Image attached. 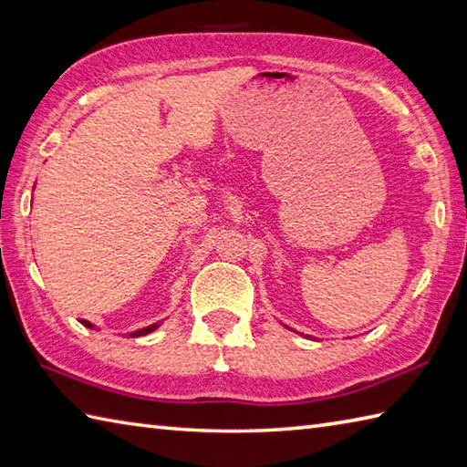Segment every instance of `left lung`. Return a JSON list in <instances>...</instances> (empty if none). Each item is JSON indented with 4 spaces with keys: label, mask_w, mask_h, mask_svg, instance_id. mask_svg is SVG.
Returning a JSON list of instances; mask_svg holds the SVG:
<instances>
[{
    "label": "left lung",
    "mask_w": 467,
    "mask_h": 467,
    "mask_svg": "<svg viewBox=\"0 0 467 467\" xmlns=\"http://www.w3.org/2000/svg\"><path fill=\"white\" fill-rule=\"evenodd\" d=\"M282 327H286V325H282ZM286 328H290V327H286ZM290 330H292V328H290ZM302 337H306V338H312L310 335H302Z\"/></svg>",
    "instance_id": "obj_1"
}]
</instances>
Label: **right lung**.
I'll return each instance as SVG.
<instances>
[{
	"instance_id": "right-lung-1",
	"label": "right lung",
	"mask_w": 467,
	"mask_h": 467,
	"mask_svg": "<svg viewBox=\"0 0 467 467\" xmlns=\"http://www.w3.org/2000/svg\"><path fill=\"white\" fill-rule=\"evenodd\" d=\"M84 327L87 328H97L92 325V322H88V320H80ZM161 327V322H155V325H149V327H145V328H139V330H135V332H129V337H132V338H137V337H145V335H150V332L153 330H157Z\"/></svg>"
}]
</instances>
